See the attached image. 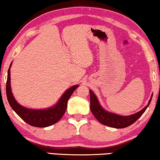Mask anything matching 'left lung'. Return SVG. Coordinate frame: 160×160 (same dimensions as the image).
<instances>
[{"instance_id":"1","label":"left lung","mask_w":160,"mask_h":160,"mask_svg":"<svg viewBox=\"0 0 160 160\" xmlns=\"http://www.w3.org/2000/svg\"><path fill=\"white\" fill-rule=\"evenodd\" d=\"M90 92V110H91L92 114L95 117V118L98 120L102 124L105 125L109 127H112L115 128H123L131 126L145 112L147 108L149 107L150 102H151L152 96L149 99V102L147 105L141 110L139 112L135 113V114L127 115H120L115 113L109 112L102 107L99 102L97 99V96L94 94L91 89H89Z\"/></svg>"}]
</instances>
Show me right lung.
Here are the masks:
<instances>
[{
	"mask_svg": "<svg viewBox=\"0 0 160 160\" xmlns=\"http://www.w3.org/2000/svg\"><path fill=\"white\" fill-rule=\"evenodd\" d=\"M12 62L9 66L6 82V96L11 108L23 120L30 126L39 128H45L56 123L63 117L67 109V103L71 94L78 85H74L68 88L64 92L58 102L52 107L46 109H30L21 105L13 97L11 87L10 69Z\"/></svg>",
	"mask_w": 160,
	"mask_h": 160,
	"instance_id": "add662e5",
	"label": "right lung"
}]
</instances>
